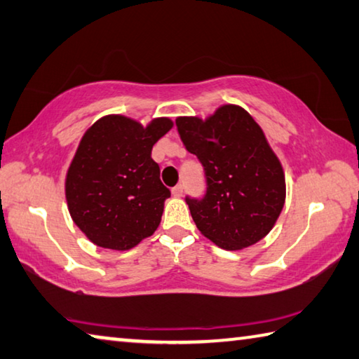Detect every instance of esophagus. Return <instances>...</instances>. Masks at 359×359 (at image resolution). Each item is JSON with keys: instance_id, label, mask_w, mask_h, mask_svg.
I'll list each match as a JSON object with an SVG mask.
<instances>
[{"instance_id": "34e87169", "label": "esophagus", "mask_w": 359, "mask_h": 359, "mask_svg": "<svg viewBox=\"0 0 359 359\" xmlns=\"http://www.w3.org/2000/svg\"><path fill=\"white\" fill-rule=\"evenodd\" d=\"M183 192H184L183 184H176L173 189H172V194H173L175 197H181V196H183Z\"/></svg>"}]
</instances>
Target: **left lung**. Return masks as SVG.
Returning a JSON list of instances; mask_svg holds the SVG:
<instances>
[{
	"instance_id": "obj_1",
	"label": "left lung",
	"mask_w": 359,
	"mask_h": 359,
	"mask_svg": "<svg viewBox=\"0 0 359 359\" xmlns=\"http://www.w3.org/2000/svg\"><path fill=\"white\" fill-rule=\"evenodd\" d=\"M176 128L205 170L203 198L186 197L197 229L225 250L259 243L285 203L284 170L260 126L227 104L206 119L176 118Z\"/></svg>"
}]
</instances>
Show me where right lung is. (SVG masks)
Listing matches in <instances>:
<instances>
[{"label": "right lung", "instance_id": "right-lung-1", "mask_svg": "<svg viewBox=\"0 0 359 359\" xmlns=\"http://www.w3.org/2000/svg\"><path fill=\"white\" fill-rule=\"evenodd\" d=\"M172 128L170 118L143 128L109 115L81 137L66 175V200L72 221L96 246L128 250L159 227L170 191L151 149Z\"/></svg>", "mask_w": 359, "mask_h": 359}]
</instances>
